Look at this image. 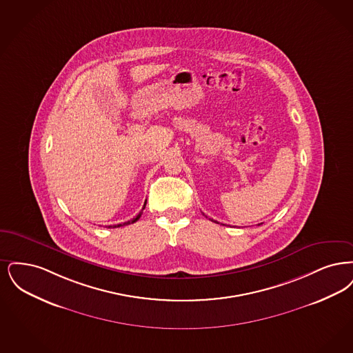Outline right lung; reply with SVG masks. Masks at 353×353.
Segmentation results:
<instances>
[{
    "label": "right lung",
    "instance_id": "add662e5",
    "mask_svg": "<svg viewBox=\"0 0 353 353\" xmlns=\"http://www.w3.org/2000/svg\"><path fill=\"white\" fill-rule=\"evenodd\" d=\"M145 205H146V201H145ZM145 205H143V208H145ZM143 208H142V210H143ZM141 214H142V212H139V214H138V215L136 216V217H134L133 220H129V221H126V223H123V224H119V225H113V228H116V227H123V225H129V224H133V223H136L138 219L141 217ZM109 227H112V225H109Z\"/></svg>",
    "mask_w": 353,
    "mask_h": 353
}]
</instances>
